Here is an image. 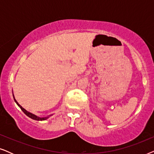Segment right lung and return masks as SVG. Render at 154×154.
<instances>
[{"instance_id": "obj_1", "label": "right lung", "mask_w": 154, "mask_h": 154, "mask_svg": "<svg viewBox=\"0 0 154 154\" xmlns=\"http://www.w3.org/2000/svg\"><path fill=\"white\" fill-rule=\"evenodd\" d=\"M13 97H14V102H16V104L18 105L19 107H20V108L22 109V111H23V112H24L25 114L27 116H29V118H31V119H32L33 120H35V121H45V120L48 119V118H49L50 116H52V115H50V116H46V117H38V116H35L34 114H33V113H31L30 112H29V111H27L26 109H24V108H23V107L21 106L20 104H19V103L17 102V100H15V98H14V94H13Z\"/></svg>"}]
</instances>
